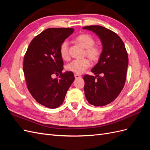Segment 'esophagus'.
Wrapping results in <instances>:
<instances>
[{"label":"esophagus","instance_id":"1","mask_svg":"<svg viewBox=\"0 0 150 150\" xmlns=\"http://www.w3.org/2000/svg\"><path fill=\"white\" fill-rule=\"evenodd\" d=\"M74 77H75V79H79V78H81V76L80 75H79V74H74Z\"/></svg>","mask_w":150,"mask_h":150}]
</instances>
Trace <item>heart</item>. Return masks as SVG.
Returning a JSON list of instances; mask_svg holds the SVG:
<instances>
[{"instance_id":"heart-1","label":"heart","mask_w":150,"mask_h":150,"mask_svg":"<svg viewBox=\"0 0 150 150\" xmlns=\"http://www.w3.org/2000/svg\"><path fill=\"white\" fill-rule=\"evenodd\" d=\"M75 41L85 48L84 56H88L93 62H97L102 54V49L94 45V38L88 34H81L75 38ZM60 56L63 60L69 59V46L66 41L61 43L59 47ZM91 66V62L88 58L80 60H74L66 66V69L76 74H81Z\"/></svg>"}]
</instances>
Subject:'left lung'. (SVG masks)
<instances>
[{"instance_id":"obj_1","label":"left lung","mask_w":150,"mask_h":150,"mask_svg":"<svg viewBox=\"0 0 150 150\" xmlns=\"http://www.w3.org/2000/svg\"><path fill=\"white\" fill-rule=\"evenodd\" d=\"M83 29L96 33L103 44L101 56L91 69L96 76H84L85 96L92 105L103 106L114 101L123 89L128 66V52L115 32L100 25H87Z\"/></svg>"}]
</instances>
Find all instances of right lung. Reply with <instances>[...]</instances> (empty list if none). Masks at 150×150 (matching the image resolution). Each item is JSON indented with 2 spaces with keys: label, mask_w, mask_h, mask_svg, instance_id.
I'll return each mask as SVG.
<instances>
[{
  "label": "right lung",
  "mask_w": 150,
  "mask_h": 150,
  "mask_svg": "<svg viewBox=\"0 0 150 150\" xmlns=\"http://www.w3.org/2000/svg\"><path fill=\"white\" fill-rule=\"evenodd\" d=\"M72 28H49L32 40L24 55L23 70L27 87L35 101L49 108L64 102L68 89L74 81L73 72H62L59 47L73 33ZM54 75H59L53 79Z\"/></svg>",
  "instance_id": "1"
}]
</instances>
